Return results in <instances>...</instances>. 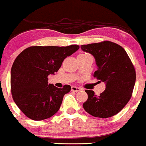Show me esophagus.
<instances>
[{"label": "esophagus", "instance_id": "obj_1", "mask_svg": "<svg viewBox=\"0 0 146 146\" xmlns=\"http://www.w3.org/2000/svg\"><path fill=\"white\" fill-rule=\"evenodd\" d=\"M71 90L72 91V92H79V91L82 90V89H81V88L77 87V86H72V87H71Z\"/></svg>", "mask_w": 146, "mask_h": 146}]
</instances>
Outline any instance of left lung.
I'll list each match as a JSON object with an SVG mask.
<instances>
[{"mask_svg": "<svg viewBox=\"0 0 146 146\" xmlns=\"http://www.w3.org/2000/svg\"><path fill=\"white\" fill-rule=\"evenodd\" d=\"M81 47L82 51L94 57L98 68L94 77L106 84L99 96L92 90L85 91L88 99L83 104L84 109L95 117L105 119L114 116L131 97L136 78L133 65L125 50L112 42L84 44Z\"/></svg>", "mask_w": 146, "mask_h": 146, "instance_id": "1", "label": "left lung"}]
</instances>
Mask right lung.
<instances>
[{
	"label": "right lung",
	"mask_w": 146,
	"mask_h": 146,
	"mask_svg": "<svg viewBox=\"0 0 146 146\" xmlns=\"http://www.w3.org/2000/svg\"><path fill=\"white\" fill-rule=\"evenodd\" d=\"M79 45L67 47L33 46L23 50L14 61L11 72L13 99L30 119H49L60 109L70 85L57 88L48 84L50 74H54L66 57L77 51Z\"/></svg>",
	"instance_id": "add662e5"
}]
</instances>
